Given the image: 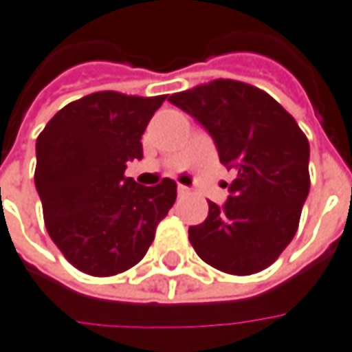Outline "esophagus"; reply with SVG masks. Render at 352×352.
I'll use <instances>...</instances> for the list:
<instances>
[{
	"label": "esophagus",
	"mask_w": 352,
	"mask_h": 352,
	"mask_svg": "<svg viewBox=\"0 0 352 352\" xmlns=\"http://www.w3.org/2000/svg\"><path fill=\"white\" fill-rule=\"evenodd\" d=\"M178 194H180V196H188V194H190V188H186V186L180 184V186H178Z\"/></svg>",
	"instance_id": "1"
}]
</instances>
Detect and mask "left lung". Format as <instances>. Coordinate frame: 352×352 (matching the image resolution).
I'll use <instances>...</instances> for the list:
<instances>
[{
    "mask_svg": "<svg viewBox=\"0 0 352 352\" xmlns=\"http://www.w3.org/2000/svg\"><path fill=\"white\" fill-rule=\"evenodd\" d=\"M168 102L210 131L219 160L236 170L223 208L208 201L206 221L188 235L213 268L249 276L290 245L309 194V142L296 119L263 89L213 80L172 94Z\"/></svg>",
    "mask_w": 352,
    "mask_h": 352,
    "instance_id": "left-lung-1",
    "label": "left lung"
}]
</instances>
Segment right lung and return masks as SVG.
<instances>
[{
	"label": "right lung",
	"instance_id": "add662e5",
	"mask_svg": "<svg viewBox=\"0 0 352 352\" xmlns=\"http://www.w3.org/2000/svg\"><path fill=\"white\" fill-rule=\"evenodd\" d=\"M166 96L96 91L64 105L36 139L34 186L50 239L89 276H116L141 261L176 201V182L125 176Z\"/></svg>",
	"mask_w": 352,
	"mask_h": 352
}]
</instances>
